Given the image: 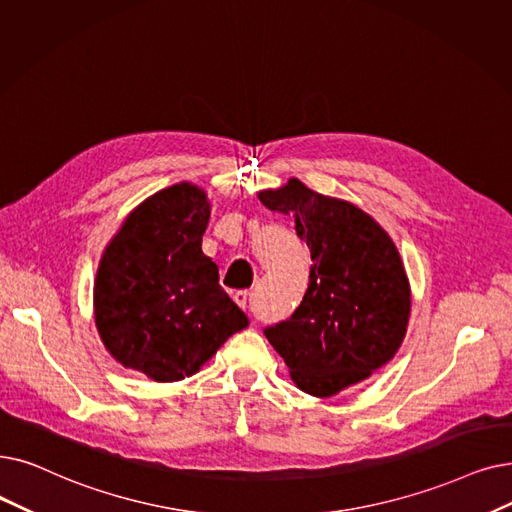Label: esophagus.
Here are the masks:
<instances>
[{
	"mask_svg": "<svg viewBox=\"0 0 512 512\" xmlns=\"http://www.w3.org/2000/svg\"><path fill=\"white\" fill-rule=\"evenodd\" d=\"M234 301H236L238 307L247 309V305H249V293H247V291H236V293H234Z\"/></svg>",
	"mask_w": 512,
	"mask_h": 512,
	"instance_id": "1",
	"label": "esophagus"
}]
</instances>
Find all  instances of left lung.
<instances>
[{"label": "left lung", "instance_id": "1", "mask_svg": "<svg viewBox=\"0 0 512 512\" xmlns=\"http://www.w3.org/2000/svg\"><path fill=\"white\" fill-rule=\"evenodd\" d=\"M259 201L293 215L311 253L301 305L265 337L309 395L330 397L366 381L397 353L410 318V282L391 236L362 209L295 177L261 190Z\"/></svg>", "mask_w": 512, "mask_h": 512}]
</instances>
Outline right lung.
Returning a JSON list of instances; mask_svg holds the SVG:
<instances>
[{
  "instance_id": "1",
  "label": "right lung",
  "mask_w": 512,
  "mask_h": 512,
  "mask_svg": "<svg viewBox=\"0 0 512 512\" xmlns=\"http://www.w3.org/2000/svg\"><path fill=\"white\" fill-rule=\"evenodd\" d=\"M209 215L203 188L169 186L127 215L100 259V339L119 364L157 383L192 376L249 326L201 249Z\"/></svg>"
}]
</instances>
